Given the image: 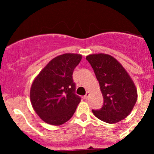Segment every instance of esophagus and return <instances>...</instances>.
<instances>
[{
    "label": "esophagus",
    "mask_w": 154,
    "mask_h": 154,
    "mask_svg": "<svg viewBox=\"0 0 154 154\" xmlns=\"http://www.w3.org/2000/svg\"><path fill=\"white\" fill-rule=\"evenodd\" d=\"M88 96H89V92H88V91H87L86 94L83 96V97H84V99H87L88 97Z\"/></svg>",
    "instance_id": "esophagus-1"
}]
</instances>
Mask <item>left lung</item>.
Wrapping results in <instances>:
<instances>
[{"instance_id": "left-lung-1", "label": "left lung", "mask_w": 154, "mask_h": 154, "mask_svg": "<svg viewBox=\"0 0 154 154\" xmlns=\"http://www.w3.org/2000/svg\"><path fill=\"white\" fill-rule=\"evenodd\" d=\"M86 60L94 70L103 96V106L93 109V114L109 124L123 120L137 100V90L131 77L118 60L108 54H91Z\"/></svg>"}]
</instances>
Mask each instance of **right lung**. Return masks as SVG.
Instances as JSON below:
<instances>
[{
  "mask_svg": "<svg viewBox=\"0 0 154 154\" xmlns=\"http://www.w3.org/2000/svg\"><path fill=\"white\" fill-rule=\"evenodd\" d=\"M82 56L64 54L48 63L33 80L30 88L31 103L36 114L51 125L66 123L75 112L80 96L75 94L73 71Z\"/></svg>",
  "mask_w": 154,
  "mask_h": 154,
  "instance_id": "right-lung-1",
  "label": "right lung"
}]
</instances>
